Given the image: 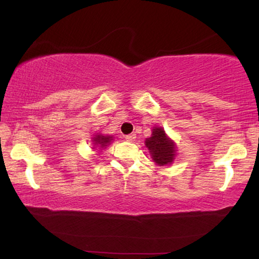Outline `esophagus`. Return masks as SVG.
Wrapping results in <instances>:
<instances>
[{
    "instance_id": "esophagus-1",
    "label": "esophagus",
    "mask_w": 259,
    "mask_h": 259,
    "mask_svg": "<svg viewBox=\"0 0 259 259\" xmlns=\"http://www.w3.org/2000/svg\"><path fill=\"white\" fill-rule=\"evenodd\" d=\"M136 138V135L135 134H131V135H126L125 136V140H128V142H134Z\"/></svg>"
}]
</instances>
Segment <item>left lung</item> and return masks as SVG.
I'll return each instance as SVG.
<instances>
[{
	"label": "left lung",
	"mask_w": 259,
	"mask_h": 259,
	"mask_svg": "<svg viewBox=\"0 0 259 259\" xmlns=\"http://www.w3.org/2000/svg\"><path fill=\"white\" fill-rule=\"evenodd\" d=\"M146 146L150 150L153 160L159 165L171 163L175 157V144L165 136L162 128L153 129L152 137L146 139Z\"/></svg>",
	"instance_id": "obj_1"
}]
</instances>
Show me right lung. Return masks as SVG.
Here are the masks:
<instances>
[{
  "label": "right lung",
  "instance_id": "right-lung-1",
  "mask_svg": "<svg viewBox=\"0 0 259 259\" xmlns=\"http://www.w3.org/2000/svg\"><path fill=\"white\" fill-rule=\"evenodd\" d=\"M112 140V137L109 136H103V135H97L96 137H94V143L95 145H97L99 147H105L107 146V144Z\"/></svg>",
  "mask_w": 259,
  "mask_h": 259
}]
</instances>
